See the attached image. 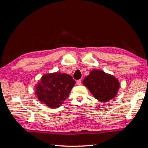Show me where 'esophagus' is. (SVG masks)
I'll return each mask as SVG.
<instances>
[{
	"mask_svg": "<svg viewBox=\"0 0 148 148\" xmlns=\"http://www.w3.org/2000/svg\"><path fill=\"white\" fill-rule=\"evenodd\" d=\"M76 83H77V85H82V79H79V80H77V82H76Z\"/></svg>",
	"mask_w": 148,
	"mask_h": 148,
	"instance_id": "esophagus-1",
	"label": "esophagus"
}]
</instances>
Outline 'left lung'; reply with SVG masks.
Returning <instances> with one entry per match:
<instances>
[{
    "label": "left lung",
    "mask_w": 148,
    "mask_h": 148,
    "mask_svg": "<svg viewBox=\"0 0 148 148\" xmlns=\"http://www.w3.org/2000/svg\"><path fill=\"white\" fill-rule=\"evenodd\" d=\"M83 84L88 88L98 101L106 102L116 96L120 87L119 79L101 70L93 69L83 79Z\"/></svg>",
    "instance_id": "8db88e82"
}]
</instances>
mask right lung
I'll return each instance as SVG.
<instances>
[{"mask_svg":"<svg viewBox=\"0 0 148 148\" xmlns=\"http://www.w3.org/2000/svg\"><path fill=\"white\" fill-rule=\"evenodd\" d=\"M76 82L71 75L56 72L45 74L36 84L38 100L50 108H58L69 97Z\"/></svg>","mask_w":148,"mask_h":148,"instance_id":"right-lung-1","label":"right lung"}]
</instances>
